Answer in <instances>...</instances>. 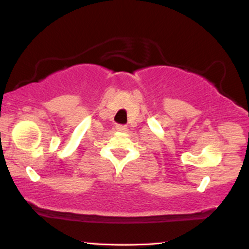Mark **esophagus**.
<instances>
[{
    "mask_svg": "<svg viewBox=\"0 0 249 249\" xmlns=\"http://www.w3.org/2000/svg\"><path fill=\"white\" fill-rule=\"evenodd\" d=\"M116 128L118 131H126V126H124V125H117Z\"/></svg>",
    "mask_w": 249,
    "mask_h": 249,
    "instance_id": "esophagus-1",
    "label": "esophagus"
}]
</instances>
